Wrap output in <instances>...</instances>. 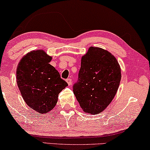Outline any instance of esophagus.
Segmentation results:
<instances>
[{"label":"esophagus","instance_id":"1","mask_svg":"<svg viewBox=\"0 0 150 150\" xmlns=\"http://www.w3.org/2000/svg\"><path fill=\"white\" fill-rule=\"evenodd\" d=\"M66 81L69 86H71V84H72V81H71V79H67Z\"/></svg>","mask_w":150,"mask_h":150}]
</instances>
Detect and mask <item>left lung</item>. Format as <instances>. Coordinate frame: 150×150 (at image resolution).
<instances>
[{
	"label": "left lung",
	"instance_id": "left-lung-1",
	"mask_svg": "<svg viewBox=\"0 0 150 150\" xmlns=\"http://www.w3.org/2000/svg\"><path fill=\"white\" fill-rule=\"evenodd\" d=\"M121 69L110 52L90 47L81 57L79 81L73 86V93L82 110L98 114L110 104L121 81Z\"/></svg>",
	"mask_w": 150,
	"mask_h": 150
}]
</instances>
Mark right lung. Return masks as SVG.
Segmentation results:
<instances>
[{
	"label": "right lung",
	"mask_w": 150,
	"mask_h": 150,
	"mask_svg": "<svg viewBox=\"0 0 150 150\" xmlns=\"http://www.w3.org/2000/svg\"><path fill=\"white\" fill-rule=\"evenodd\" d=\"M52 57L43 50L22 57L16 71V81L27 105L38 113H47L58 102V94L68 86L50 64Z\"/></svg>",
	"instance_id": "obj_1"
}]
</instances>
